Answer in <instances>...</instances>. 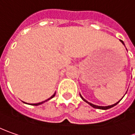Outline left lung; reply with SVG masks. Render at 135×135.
<instances>
[{
	"label": "left lung",
	"mask_w": 135,
	"mask_h": 135,
	"mask_svg": "<svg viewBox=\"0 0 135 135\" xmlns=\"http://www.w3.org/2000/svg\"><path fill=\"white\" fill-rule=\"evenodd\" d=\"M120 42H122V43H123V44L124 45H125V44H124V42H123V41H122V40H120ZM126 93H127V92H126ZM80 95H81V99H82V100H83V101H84L85 102H86L87 104H89V105H90V106H92L93 108H97V109H101V110H107V109H109V108H113V107H114L115 105H117L119 102H120V100L122 99H123V98H122L121 99L119 100V102H117V103H115V104H114V105H108V106H98V105H93V104H92V103H90V102H87V101H86V100L85 99H84V98H83V96H82V95H81V94H80Z\"/></svg>",
	"instance_id": "1"
}]
</instances>
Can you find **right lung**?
Returning <instances> with one entry per match:
<instances>
[{"instance_id":"right-lung-1","label":"right lung","mask_w":135,"mask_h":135,"mask_svg":"<svg viewBox=\"0 0 135 135\" xmlns=\"http://www.w3.org/2000/svg\"><path fill=\"white\" fill-rule=\"evenodd\" d=\"M55 94H56V93H54L53 95H51V97H50L49 99H47V100H45V101H44V102H40V103H36V104H28V105H35V106H37V105H41V104H42V103H44V102H47L48 100H50V99H52L53 97H54V95H55ZM26 104H27V103H26Z\"/></svg>"}]
</instances>
